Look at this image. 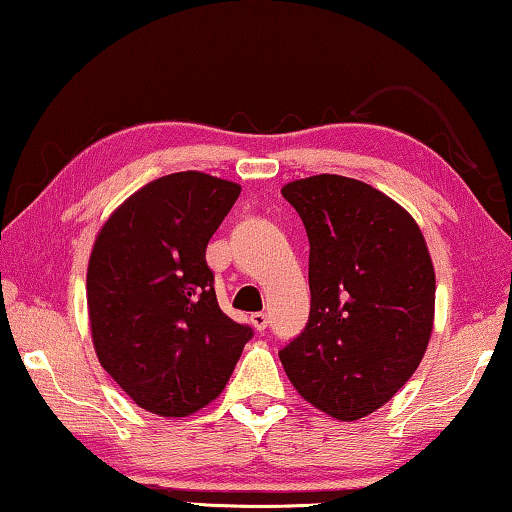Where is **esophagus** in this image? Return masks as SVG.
I'll list each match as a JSON object with an SVG mask.
<instances>
[{
  "label": "esophagus",
  "instance_id": "1",
  "mask_svg": "<svg viewBox=\"0 0 512 512\" xmlns=\"http://www.w3.org/2000/svg\"><path fill=\"white\" fill-rule=\"evenodd\" d=\"M250 323H253L255 330H266V326H269V316H266L264 312H255L253 316H250Z\"/></svg>",
  "mask_w": 512,
  "mask_h": 512
}]
</instances>
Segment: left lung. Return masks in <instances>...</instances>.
I'll return each instance as SVG.
<instances>
[{"instance_id": "left-lung-1", "label": "left lung", "mask_w": 512, "mask_h": 512, "mask_svg": "<svg viewBox=\"0 0 512 512\" xmlns=\"http://www.w3.org/2000/svg\"><path fill=\"white\" fill-rule=\"evenodd\" d=\"M310 239V321L280 351L291 385L339 421L371 415L431 342L435 269L419 225L383 191L342 175L282 186Z\"/></svg>"}]
</instances>
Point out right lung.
I'll return each mask as SVG.
<instances>
[{"label":"right lung","instance_id":"obj_1","mask_svg":"<svg viewBox=\"0 0 512 512\" xmlns=\"http://www.w3.org/2000/svg\"><path fill=\"white\" fill-rule=\"evenodd\" d=\"M241 193L184 170L132 193L97 232L86 303L97 360L139 408L189 417L230 380L248 326L218 307L207 243Z\"/></svg>","mask_w":512,"mask_h":512}]
</instances>
